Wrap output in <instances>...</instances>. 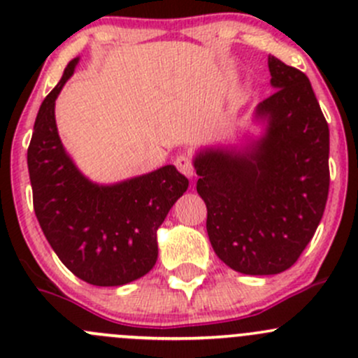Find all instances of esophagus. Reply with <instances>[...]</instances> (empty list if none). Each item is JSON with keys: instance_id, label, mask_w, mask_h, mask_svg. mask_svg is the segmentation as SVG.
Wrapping results in <instances>:
<instances>
[{"instance_id": "obj_1", "label": "esophagus", "mask_w": 358, "mask_h": 358, "mask_svg": "<svg viewBox=\"0 0 358 358\" xmlns=\"http://www.w3.org/2000/svg\"><path fill=\"white\" fill-rule=\"evenodd\" d=\"M175 166L178 168L180 173H183L185 176H189V178H192L194 175H196V169H194V161L190 156H178L175 159Z\"/></svg>"}]
</instances>
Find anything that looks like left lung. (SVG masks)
Returning <instances> with one entry per match:
<instances>
[{"instance_id":"1","label":"left lung","mask_w":358,"mask_h":358,"mask_svg":"<svg viewBox=\"0 0 358 358\" xmlns=\"http://www.w3.org/2000/svg\"><path fill=\"white\" fill-rule=\"evenodd\" d=\"M275 93L258 103L265 135L246 150L206 149L194 166L209 241L236 272L273 275L298 262L329 194V126L308 78L268 55Z\"/></svg>"}]
</instances>
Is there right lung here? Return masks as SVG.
Segmentation results:
<instances>
[{
  "label": "right lung",
  "mask_w": 358,
  "mask_h": 358,
  "mask_svg": "<svg viewBox=\"0 0 358 358\" xmlns=\"http://www.w3.org/2000/svg\"><path fill=\"white\" fill-rule=\"evenodd\" d=\"M71 60L39 107L27 149L34 213L60 262L93 286H122L150 272L157 259V229L189 180L175 166L96 185L67 156L55 122V100L74 74Z\"/></svg>",
  "instance_id": "1"
}]
</instances>
